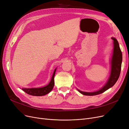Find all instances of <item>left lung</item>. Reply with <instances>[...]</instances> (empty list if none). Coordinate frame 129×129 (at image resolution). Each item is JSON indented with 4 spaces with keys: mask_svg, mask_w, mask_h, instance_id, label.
I'll list each match as a JSON object with an SVG mask.
<instances>
[{
    "mask_svg": "<svg viewBox=\"0 0 129 129\" xmlns=\"http://www.w3.org/2000/svg\"><path fill=\"white\" fill-rule=\"evenodd\" d=\"M112 39L114 41V49L113 55L111 60V71L109 79L105 85L98 91L93 92H87L81 91L77 89L82 94L85 95H95L101 94L106 90L112 87L116 83L118 80L121 70V65L122 62V54L119 46V44L115 38L112 37Z\"/></svg>",
    "mask_w": 129,
    "mask_h": 129,
    "instance_id": "left-lung-1",
    "label": "left lung"
}]
</instances>
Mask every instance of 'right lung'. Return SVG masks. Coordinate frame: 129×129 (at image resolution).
I'll return each instance as SVG.
<instances>
[{"label":"right lung","mask_w":129,"mask_h":129,"mask_svg":"<svg viewBox=\"0 0 129 129\" xmlns=\"http://www.w3.org/2000/svg\"><path fill=\"white\" fill-rule=\"evenodd\" d=\"M56 69V68L54 70L51 81L47 85L42 87L38 88H22V90L25 92H26L27 94L34 96H43L48 94V93H50L52 91L54 85V78L55 76Z\"/></svg>","instance_id":"right-lung-1"}]
</instances>
